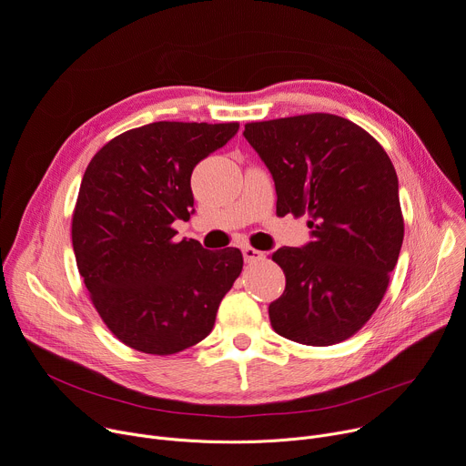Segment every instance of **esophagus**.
<instances>
[{"label":"esophagus","instance_id":"1","mask_svg":"<svg viewBox=\"0 0 466 466\" xmlns=\"http://www.w3.org/2000/svg\"><path fill=\"white\" fill-rule=\"evenodd\" d=\"M242 256H244V261L252 263V261H259L263 258V252H259V249H256L252 246H244L242 248Z\"/></svg>","mask_w":466,"mask_h":466}]
</instances>
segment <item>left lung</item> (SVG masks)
<instances>
[{"label":"left lung","mask_w":466,"mask_h":466,"mask_svg":"<svg viewBox=\"0 0 466 466\" xmlns=\"http://www.w3.org/2000/svg\"><path fill=\"white\" fill-rule=\"evenodd\" d=\"M242 134L274 178L278 217L306 214L311 237L272 256L285 291L270 325L297 343H339L368 323L401 252L396 169L375 137L332 114L248 123Z\"/></svg>","instance_id":"1"}]
</instances>
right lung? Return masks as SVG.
<instances>
[{"mask_svg":"<svg viewBox=\"0 0 466 466\" xmlns=\"http://www.w3.org/2000/svg\"><path fill=\"white\" fill-rule=\"evenodd\" d=\"M238 123L158 121L114 137L89 162L73 214L78 270L102 320L125 345L175 354L205 339L242 270L237 248L175 240L194 212L190 177Z\"/></svg>","mask_w":466,"mask_h":466,"instance_id":"right-lung-1","label":"right lung"}]
</instances>
